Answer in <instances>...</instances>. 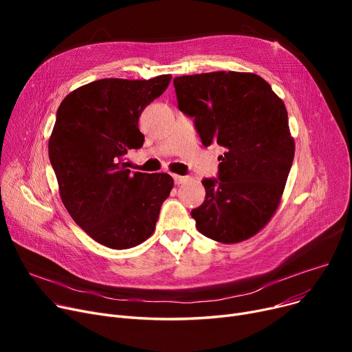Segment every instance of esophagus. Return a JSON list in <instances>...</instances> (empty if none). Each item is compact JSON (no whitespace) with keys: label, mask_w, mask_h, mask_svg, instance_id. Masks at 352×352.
Instances as JSON below:
<instances>
[{"label":"esophagus","mask_w":352,"mask_h":352,"mask_svg":"<svg viewBox=\"0 0 352 352\" xmlns=\"http://www.w3.org/2000/svg\"><path fill=\"white\" fill-rule=\"evenodd\" d=\"M173 178H174V182L177 184V186H179V184H184V182H186V181L188 179V177H184V175H177V174H174V175H173Z\"/></svg>","instance_id":"obj_1"}]
</instances>
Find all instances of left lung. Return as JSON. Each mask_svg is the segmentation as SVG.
I'll return each mask as SVG.
<instances>
[{"label":"left lung","instance_id":"left-lung-1","mask_svg":"<svg viewBox=\"0 0 352 352\" xmlns=\"http://www.w3.org/2000/svg\"><path fill=\"white\" fill-rule=\"evenodd\" d=\"M178 108L194 118L202 145L218 144L217 178H204L206 199L191 211L197 230L234 244L263 230L280 206L295 144L287 108L251 72L215 71L174 78Z\"/></svg>","mask_w":352,"mask_h":352}]
</instances>
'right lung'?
<instances>
[{"label": "right lung", "mask_w": 352, "mask_h": 352, "mask_svg": "<svg viewBox=\"0 0 352 352\" xmlns=\"http://www.w3.org/2000/svg\"><path fill=\"white\" fill-rule=\"evenodd\" d=\"M171 76L151 80L102 78L69 92L57 111L48 142L60 195L72 219L97 243L133 248L155 230L174 179L126 170L124 155L138 150V120Z\"/></svg>", "instance_id": "1"}]
</instances>
